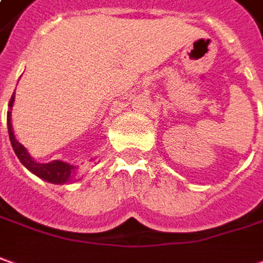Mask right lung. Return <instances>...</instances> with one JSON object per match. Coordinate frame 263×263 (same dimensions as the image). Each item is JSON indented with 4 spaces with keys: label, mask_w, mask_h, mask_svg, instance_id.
Instances as JSON below:
<instances>
[{
    "label": "right lung",
    "mask_w": 263,
    "mask_h": 263,
    "mask_svg": "<svg viewBox=\"0 0 263 263\" xmlns=\"http://www.w3.org/2000/svg\"><path fill=\"white\" fill-rule=\"evenodd\" d=\"M14 99L15 98H14V93H12L10 103H8L10 109H12ZM7 128H8V135H10L12 149H14L15 155L18 157L21 164L28 171H31L37 177H40L43 180L53 184H69L76 181V176H78V171H76L78 167L76 165H71L69 162L59 161V160L46 162V164L34 161L33 158H31V155L28 154V151L24 148V145H21L18 141L15 139V137H14V131H12L11 125V110L7 112Z\"/></svg>",
    "instance_id": "obj_1"
}]
</instances>
